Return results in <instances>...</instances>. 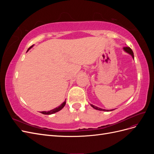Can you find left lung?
I'll use <instances>...</instances> for the list:
<instances>
[{
	"mask_svg": "<svg viewBox=\"0 0 154 154\" xmlns=\"http://www.w3.org/2000/svg\"><path fill=\"white\" fill-rule=\"evenodd\" d=\"M123 49H124V51H125V52H127V53H128V54H130V55H131L133 58H134V53H133V51H132V50L131 49H130L129 47H124V48H123ZM91 106H92V107H93V108L95 109L96 110H102V111H111V110H113V109H112V110H105V109H101V108H99V107L93 105H92V104H91Z\"/></svg>",
	"mask_w": 154,
	"mask_h": 154,
	"instance_id": "obj_1",
	"label": "left lung"
}]
</instances>
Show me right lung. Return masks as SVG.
Returning <instances> with one entry per match:
<instances>
[{
  "mask_svg": "<svg viewBox=\"0 0 154 154\" xmlns=\"http://www.w3.org/2000/svg\"><path fill=\"white\" fill-rule=\"evenodd\" d=\"M32 46H33V45H32V46H31V47L28 49H27V52L32 47ZM66 101H65L64 102H63V103H62L59 106L57 107V108H55V109L51 110H49V111H42V112H41V113L43 114H46V115H50V114L56 113V112H57L60 111V110H62L64 107V106L66 105Z\"/></svg>",
  "mask_w": 154,
  "mask_h": 154,
  "instance_id": "right-lung-1",
  "label": "right lung"
}]
</instances>
